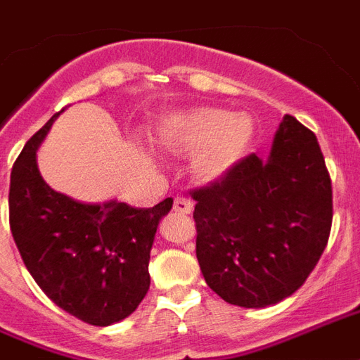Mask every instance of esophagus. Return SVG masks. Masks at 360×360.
<instances>
[{
	"label": "esophagus",
	"instance_id": "1",
	"mask_svg": "<svg viewBox=\"0 0 360 360\" xmlns=\"http://www.w3.org/2000/svg\"><path fill=\"white\" fill-rule=\"evenodd\" d=\"M174 212H178V214H191L193 212V202L188 197H176L174 199Z\"/></svg>",
	"mask_w": 360,
	"mask_h": 360
}]
</instances>
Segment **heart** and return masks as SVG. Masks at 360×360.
Listing matches in <instances>:
<instances>
[{
    "label": "heart",
    "instance_id": "b5f03b06",
    "mask_svg": "<svg viewBox=\"0 0 360 360\" xmlns=\"http://www.w3.org/2000/svg\"><path fill=\"white\" fill-rule=\"evenodd\" d=\"M256 127L248 113L193 108L172 115L159 129V142L178 155H195L191 170L205 184L220 182L241 163Z\"/></svg>",
    "mask_w": 360,
    "mask_h": 360
}]
</instances>
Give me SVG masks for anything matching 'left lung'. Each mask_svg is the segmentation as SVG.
<instances>
[{
    "mask_svg": "<svg viewBox=\"0 0 360 360\" xmlns=\"http://www.w3.org/2000/svg\"><path fill=\"white\" fill-rule=\"evenodd\" d=\"M197 201V262L207 285L239 307H267L304 285L332 226V184L317 136L292 115L267 159L256 153Z\"/></svg>",
    "mask_w": 360,
    "mask_h": 360,
    "instance_id": "8db88e82",
    "label": "left lung"
}]
</instances>
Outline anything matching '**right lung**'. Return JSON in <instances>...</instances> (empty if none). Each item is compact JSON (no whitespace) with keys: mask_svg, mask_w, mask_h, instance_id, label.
Segmentation results:
<instances>
[{"mask_svg":"<svg viewBox=\"0 0 360 360\" xmlns=\"http://www.w3.org/2000/svg\"><path fill=\"white\" fill-rule=\"evenodd\" d=\"M58 115L26 142L11 170V233L49 298L85 323L110 326L129 317L150 288L151 245L172 199L134 209L53 190L37 169V150Z\"/></svg>","mask_w":360,"mask_h":360,"instance_id":"1","label":"right lung"}]
</instances>
